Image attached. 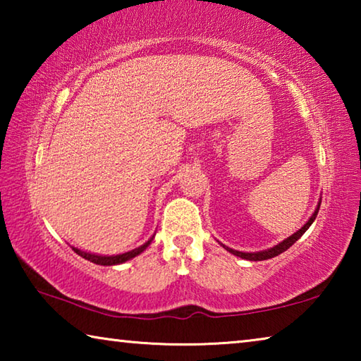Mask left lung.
I'll list each match as a JSON object with an SVG mask.
<instances>
[{
  "label": "left lung",
  "instance_id": "obj_1",
  "mask_svg": "<svg viewBox=\"0 0 361 361\" xmlns=\"http://www.w3.org/2000/svg\"><path fill=\"white\" fill-rule=\"evenodd\" d=\"M320 204H322V199H320V202H319V205H317V210L312 213V216L309 218V221L305 223L301 229H299L298 232H295V234L293 235H290L288 239H285L283 242H280L279 245H276V247H272V248H267V250H262V252H255V253H243V252H237V250H232V248H228L226 245H221L228 250L229 253H232V255H235V256H239V258H243V259H248V261H262V259H271V258H274V256H279L280 253H283V252H286V250H288L293 243H295L298 239H301V235L304 234L305 231H307L309 228H310V224L314 223V219L317 218V213H319V209H320Z\"/></svg>",
  "mask_w": 361,
  "mask_h": 361
}]
</instances>
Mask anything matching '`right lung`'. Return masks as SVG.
Returning <instances> with one entry per match:
<instances>
[{"mask_svg": "<svg viewBox=\"0 0 361 361\" xmlns=\"http://www.w3.org/2000/svg\"><path fill=\"white\" fill-rule=\"evenodd\" d=\"M152 239H154V235H152L148 242L143 243L142 247L133 248V250H130V252H127V253H122V255H113V256H102V255L87 253V252H82V250L75 248V247H73V250H75V253H78L79 256H82L84 259H87V261H90V262H94V264H100V266H114V264H122V262H126V261H129V259H132V258H135L137 255H140L142 252H145L146 247H148L149 243L152 242Z\"/></svg>", "mask_w": 361, "mask_h": 361, "instance_id": "1", "label": "right lung"}]
</instances>
